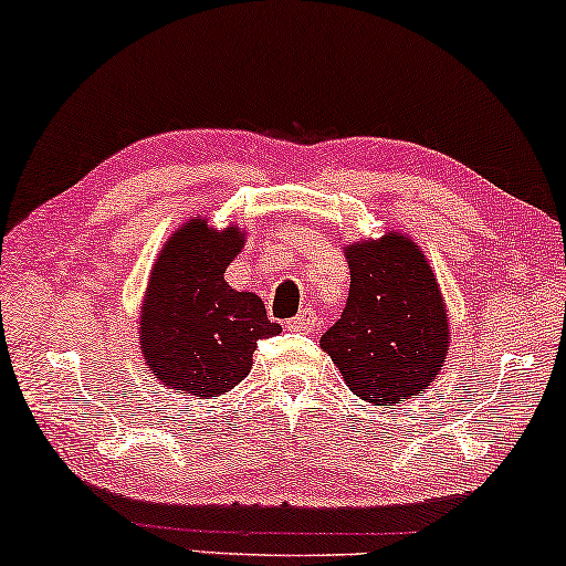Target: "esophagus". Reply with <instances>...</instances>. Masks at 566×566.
Returning <instances> with one entry per match:
<instances>
[{"mask_svg": "<svg viewBox=\"0 0 566 566\" xmlns=\"http://www.w3.org/2000/svg\"><path fill=\"white\" fill-rule=\"evenodd\" d=\"M316 324H318V316L311 311V307H305V311H300L295 318H290L287 324H284V328H287V332H311V328H316Z\"/></svg>", "mask_w": 566, "mask_h": 566, "instance_id": "obj_1", "label": "esophagus"}]
</instances>
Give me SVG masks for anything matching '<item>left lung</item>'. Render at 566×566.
Masks as SVG:
<instances>
[{"label": "left lung", "instance_id": "left-lung-1", "mask_svg": "<svg viewBox=\"0 0 566 566\" xmlns=\"http://www.w3.org/2000/svg\"><path fill=\"white\" fill-rule=\"evenodd\" d=\"M349 297L321 336L349 389L374 405H399L439 376L449 324L423 250L399 232L347 248Z\"/></svg>", "mask_w": 566, "mask_h": 566}]
</instances>
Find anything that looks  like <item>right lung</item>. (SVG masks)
<instances>
[{
	"mask_svg": "<svg viewBox=\"0 0 566 566\" xmlns=\"http://www.w3.org/2000/svg\"><path fill=\"white\" fill-rule=\"evenodd\" d=\"M242 242L238 227L219 232L190 219L154 263L138 336L154 376L180 395L234 389L250 374L259 342L282 332L259 295L224 282Z\"/></svg>",
	"mask_w": 566,
	"mask_h": 566,
	"instance_id": "add662e5",
	"label": "right lung"
}]
</instances>
